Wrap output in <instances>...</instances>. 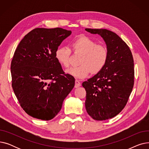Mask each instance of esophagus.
Listing matches in <instances>:
<instances>
[{"instance_id":"1","label":"esophagus","mask_w":149,"mask_h":149,"mask_svg":"<svg viewBox=\"0 0 149 149\" xmlns=\"http://www.w3.org/2000/svg\"><path fill=\"white\" fill-rule=\"evenodd\" d=\"M80 86H81V83L78 80H76L75 81V88H77L80 87Z\"/></svg>"}]
</instances>
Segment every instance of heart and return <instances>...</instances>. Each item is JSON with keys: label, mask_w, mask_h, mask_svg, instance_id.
<instances>
[{"label": "heart", "mask_w": 149, "mask_h": 149, "mask_svg": "<svg viewBox=\"0 0 149 149\" xmlns=\"http://www.w3.org/2000/svg\"><path fill=\"white\" fill-rule=\"evenodd\" d=\"M72 48L75 52L82 54L79 66L71 67L66 72L77 79H84L91 72L97 74L105 66L108 58V51L103 45H97L96 42L86 36L78 37L72 42ZM71 50L68 46H61L56 51V58L63 67L69 65Z\"/></svg>", "instance_id": "heart-1"}]
</instances>
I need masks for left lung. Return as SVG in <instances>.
I'll return each instance as SVG.
<instances>
[{"instance_id": "8db88e82", "label": "left lung", "mask_w": 149, "mask_h": 149, "mask_svg": "<svg viewBox=\"0 0 149 149\" xmlns=\"http://www.w3.org/2000/svg\"><path fill=\"white\" fill-rule=\"evenodd\" d=\"M85 30L103 38L108 58L103 69L82 83L86 91L85 107L93 120H106L118 115L126 106L134 84V63L127 45L106 29Z\"/></svg>"}]
</instances>
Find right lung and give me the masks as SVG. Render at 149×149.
I'll return each mask as SVG.
<instances>
[{"mask_svg": "<svg viewBox=\"0 0 149 149\" xmlns=\"http://www.w3.org/2000/svg\"><path fill=\"white\" fill-rule=\"evenodd\" d=\"M71 31L38 28L28 33L15 49L11 64L12 87L25 112L48 121L61 110L75 85L74 77L65 74L56 51Z\"/></svg>", "mask_w": 149, "mask_h": 149, "instance_id": "1", "label": "right lung"}]
</instances>
